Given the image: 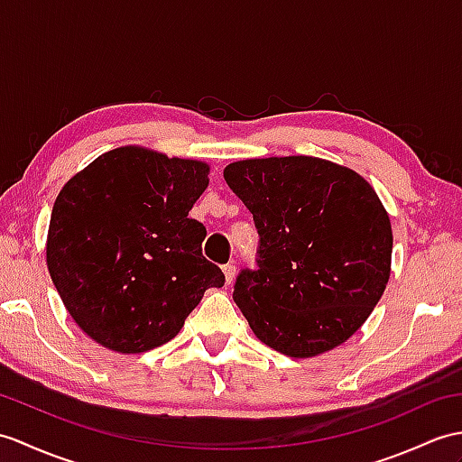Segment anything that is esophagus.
<instances>
[{
    "label": "esophagus",
    "mask_w": 462,
    "mask_h": 462,
    "mask_svg": "<svg viewBox=\"0 0 462 462\" xmlns=\"http://www.w3.org/2000/svg\"><path fill=\"white\" fill-rule=\"evenodd\" d=\"M222 273H224V280H226V285H230L232 280H234V275H236V265H232V263L224 265L222 267Z\"/></svg>",
    "instance_id": "obj_1"
}]
</instances>
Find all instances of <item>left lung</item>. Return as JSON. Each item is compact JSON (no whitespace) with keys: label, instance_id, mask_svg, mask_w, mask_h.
Here are the masks:
<instances>
[{"label":"left lung","instance_id":"left-lung-1","mask_svg":"<svg viewBox=\"0 0 462 462\" xmlns=\"http://www.w3.org/2000/svg\"><path fill=\"white\" fill-rule=\"evenodd\" d=\"M224 179L260 234V270L234 287L254 335L291 358L346 342L392 272V224L376 190L356 171L307 155L234 161Z\"/></svg>","mask_w":462,"mask_h":462}]
</instances>
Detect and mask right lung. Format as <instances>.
<instances>
[{"instance_id":"obj_1","label":"right lung","mask_w":462,"mask_h":462,"mask_svg":"<svg viewBox=\"0 0 462 462\" xmlns=\"http://www.w3.org/2000/svg\"><path fill=\"white\" fill-rule=\"evenodd\" d=\"M210 165L142 145L96 157L62 187L51 214L47 267L82 332L139 354L179 335L220 267L202 257L207 230L189 218Z\"/></svg>"}]
</instances>
